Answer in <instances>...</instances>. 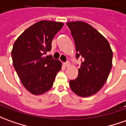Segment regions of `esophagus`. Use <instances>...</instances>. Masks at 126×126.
Listing matches in <instances>:
<instances>
[{
    "label": "esophagus",
    "instance_id": "34e87169",
    "mask_svg": "<svg viewBox=\"0 0 126 126\" xmlns=\"http://www.w3.org/2000/svg\"><path fill=\"white\" fill-rule=\"evenodd\" d=\"M63 65H64V66L65 67H68L70 65V62H69V61H66V62L63 63Z\"/></svg>",
    "mask_w": 126,
    "mask_h": 126
}]
</instances>
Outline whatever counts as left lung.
Returning <instances> with one entry per match:
<instances>
[{
    "instance_id": "left-lung-1",
    "label": "left lung",
    "mask_w": 126,
    "mask_h": 126,
    "mask_svg": "<svg viewBox=\"0 0 126 126\" xmlns=\"http://www.w3.org/2000/svg\"><path fill=\"white\" fill-rule=\"evenodd\" d=\"M76 46V57H81L78 77L70 86L77 95L87 97L101 90L112 65V51L106 38L90 25L83 21L67 23Z\"/></svg>"
}]
</instances>
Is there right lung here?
Here are the masks:
<instances>
[{"label":"right lung","instance_id":"obj_1","mask_svg":"<svg viewBox=\"0 0 126 126\" xmlns=\"http://www.w3.org/2000/svg\"><path fill=\"white\" fill-rule=\"evenodd\" d=\"M63 26L61 22L41 20L24 31L14 42V67L22 84L33 94L50 90L61 69L59 60L45 54L51 50L52 39Z\"/></svg>","mask_w":126,"mask_h":126}]
</instances>
